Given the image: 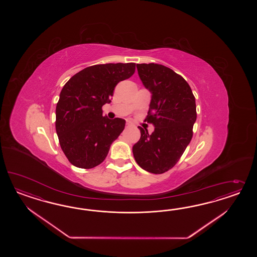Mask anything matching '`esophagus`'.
<instances>
[{"label": "esophagus", "mask_w": 257, "mask_h": 257, "mask_svg": "<svg viewBox=\"0 0 257 257\" xmlns=\"http://www.w3.org/2000/svg\"><path fill=\"white\" fill-rule=\"evenodd\" d=\"M132 126H134V125L131 122H127L126 123V128H129V127H132Z\"/></svg>", "instance_id": "obj_1"}]
</instances>
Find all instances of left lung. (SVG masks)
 I'll return each instance as SVG.
<instances>
[{
    "label": "left lung",
    "instance_id": "8db88e82",
    "mask_svg": "<svg viewBox=\"0 0 257 257\" xmlns=\"http://www.w3.org/2000/svg\"><path fill=\"white\" fill-rule=\"evenodd\" d=\"M140 80L152 94L147 120L155 125L149 134L141 127L133 155L143 170L160 174L169 171L192 139L196 102L187 81L159 64H137Z\"/></svg>",
    "mask_w": 257,
    "mask_h": 257
}]
</instances>
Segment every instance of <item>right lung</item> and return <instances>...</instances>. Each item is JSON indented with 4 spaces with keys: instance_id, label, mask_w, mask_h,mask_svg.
<instances>
[{
    "instance_id": "1",
    "label": "right lung",
    "mask_w": 257,
    "mask_h": 257,
    "mask_svg": "<svg viewBox=\"0 0 257 257\" xmlns=\"http://www.w3.org/2000/svg\"><path fill=\"white\" fill-rule=\"evenodd\" d=\"M135 63L94 65L79 71L63 86L55 110V129L70 163L92 169L105 159L113 141L123 131L125 119L102 116L115 86L131 77Z\"/></svg>"
}]
</instances>
